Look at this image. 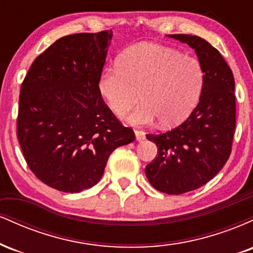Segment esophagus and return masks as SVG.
Instances as JSON below:
<instances>
[{"label": "esophagus", "mask_w": 253, "mask_h": 253, "mask_svg": "<svg viewBox=\"0 0 253 253\" xmlns=\"http://www.w3.org/2000/svg\"><path fill=\"white\" fill-rule=\"evenodd\" d=\"M134 133H135V139H136V140H138V141L144 140V139H145V133L143 132V130L135 129Z\"/></svg>", "instance_id": "obj_1"}]
</instances>
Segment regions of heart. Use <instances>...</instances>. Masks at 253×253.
Wrapping results in <instances>:
<instances>
[{
  "label": "heart",
  "instance_id": "b5f03b06",
  "mask_svg": "<svg viewBox=\"0 0 253 253\" xmlns=\"http://www.w3.org/2000/svg\"><path fill=\"white\" fill-rule=\"evenodd\" d=\"M203 85V70L196 58L173 48L141 43L125 51L118 66H108L98 80V90L110 110L124 117L140 100L129 115L132 125L152 124L161 119L163 126L182 123L196 106Z\"/></svg>",
  "mask_w": 253,
  "mask_h": 253
}]
</instances>
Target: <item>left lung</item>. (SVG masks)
Segmentation results:
<instances>
[{"label": "left lung", "instance_id": "left-lung-1", "mask_svg": "<svg viewBox=\"0 0 253 253\" xmlns=\"http://www.w3.org/2000/svg\"><path fill=\"white\" fill-rule=\"evenodd\" d=\"M168 37L188 43L203 70L201 96L189 118L162 134H146L158 147L145 168L157 190L179 195L202 187L222 169L232 151L236 128L234 77L220 52L202 38Z\"/></svg>", "mask_w": 253, "mask_h": 253}]
</instances>
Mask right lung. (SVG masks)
I'll return each mask as SVG.
<instances>
[{
    "label": "right lung",
    "mask_w": 253,
    "mask_h": 253,
    "mask_svg": "<svg viewBox=\"0 0 253 253\" xmlns=\"http://www.w3.org/2000/svg\"><path fill=\"white\" fill-rule=\"evenodd\" d=\"M112 31L71 34L38 56L20 90L17 139L32 172L64 193L94 187L110 153L132 143L98 90Z\"/></svg>",
    "instance_id": "right-lung-1"
}]
</instances>
